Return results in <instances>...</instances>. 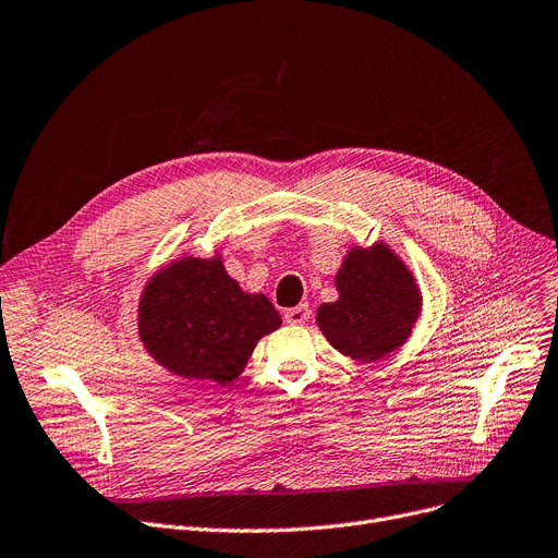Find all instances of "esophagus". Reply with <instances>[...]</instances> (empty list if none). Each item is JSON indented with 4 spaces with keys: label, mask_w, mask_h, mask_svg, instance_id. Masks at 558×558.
Listing matches in <instances>:
<instances>
[{
    "label": "esophagus",
    "mask_w": 558,
    "mask_h": 558,
    "mask_svg": "<svg viewBox=\"0 0 558 558\" xmlns=\"http://www.w3.org/2000/svg\"><path fill=\"white\" fill-rule=\"evenodd\" d=\"M307 318H310V305H299L284 312V320L291 326H303Z\"/></svg>",
    "instance_id": "esophagus-1"
}]
</instances>
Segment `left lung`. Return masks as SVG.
Masks as SVG:
<instances>
[{
	"instance_id": "1",
	"label": "left lung",
	"mask_w": 558,
	"mask_h": 558,
	"mask_svg": "<svg viewBox=\"0 0 558 558\" xmlns=\"http://www.w3.org/2000/svg\"><path fill=\"white\" fill-rule=\"evenodd\" d=\"M339 301L316 312L320 332L339 353L375 362L400 348L421 314V294L389 246L353 248L337 274Z\"/></svg>"
}]
</instances>
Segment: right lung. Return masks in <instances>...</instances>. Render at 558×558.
Returning <instances> with one entry per match:
<instances>
[{
	"mask_svg": "<svg viewBox=\"0 0 558 558\" xmlns=\"http://www.w3.org/2000/svg\"><path fill=\"white\" fill-rule=\"evenodd\" d=\"M282 318L264 294H246L219 257H183L169 264L140 301V339L171 373L228 385L255 343Z\"/></svg>",
	"mask_w": 558,
	"mask_h": 558,
	"instance_id": "obj_1",
	"label": "right lung"
}]
</instances>
